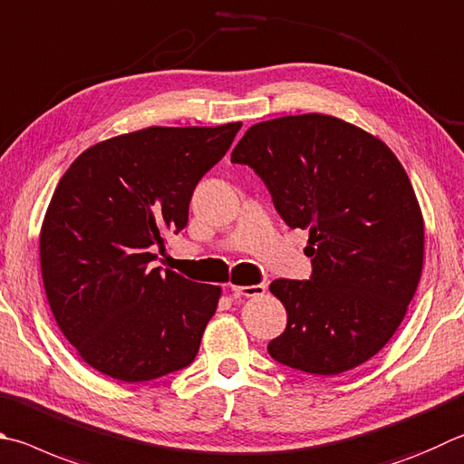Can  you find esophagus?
<instances>
[{
  "instance_id": "1",
  "label": "esophagus",
  "mask_w": 464,
  "mask_h": 464,
  "mask_svg": "<svg viewBox=\"0 0 464 464\" xmlns=\"http://www.w3.org/2000/svg\"><path fill=\"white\" fill-rule=\"evenodd\" d=\"M231 292L235 296H246V298H254V296H261L266 292V284H254V285H237L231 284Z\"/></svg>"
}]
</instances>
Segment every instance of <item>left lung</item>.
<instances>
[{"mask_svg":"<svg viewBox=\"0 0 464 464\" xmlns=\"http://www.w3.org/2000/svg\"><path fill=\"white\" fill-rule=\"evenodd\" d=\"M231 162L254 168L285 225L308 231L310 280L269 284L288 324L267 353L314 375L365 363L422 276V210L400 160L357 125L306 113L251 125Z\"/></svg>","mask_w":464,"mask_h":464,"instance_id":"1","label":"left lung"}]
</instances>
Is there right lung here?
Instances as JSON below:
<instances>
[{
    "label": "right lung",
    "mask_w": 464,
    "mask_h": 464,
    "mask_svg": "<svg viewBox=\"0 0 464 464\" xmlns=\"http://www.w3.org/2000/svg\"><path fill=\"white\" fill-rule=\"evenodd\" d=\"M241 123L146 128L101 141L58 182L40 231L50 310L85 363L128 383L195 361L221 288L154 267L198 180Z\"/></svg>",
    "instance_id": "1"
}]
</instances>
